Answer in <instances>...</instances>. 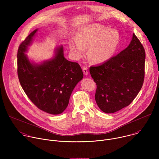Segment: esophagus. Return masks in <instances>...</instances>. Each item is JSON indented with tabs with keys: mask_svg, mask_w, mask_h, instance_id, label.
I'll list each match as a JSON object with an SVG mask.
<instances>
[{
	"mask_svg": "<svg viewBox=\"0 0 159 159\" xmlns=\"http://www.w3.org/2000/svg\"><path fill=\"white\" fill-rule=\"evenodd\" d=\"M82 70H83V73H84V74L85 75H88L89 72H88V70H87V67H84L83 69H82Z\"/></svg>",
	"mask_w": 159,
	"mask_h": 159,
	"instance_id": "obj_1",
	"label": "esophagus"
}]
</instances>
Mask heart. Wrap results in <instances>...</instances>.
Returning a JSON list of instances; mask_svg holds the SVG:
<instances>
[{
  "mask_svg": "<svg viewBox=\"0 0 159 159\" xmlns=\"http://www.w3.org/2000/svg\"><path fill=\"white\" fill-rule=\"evenodd\" d=\"M120 43V35L115 30L98 24L90 25L83 28L75 38L69 41L68 44L77 58L82 57L85 48H89V59L96 63H104L115 55Z\"/></svg>",
  "mask_w": 159,
  "mask_h": 159,
  "instance_id": "1",
  "label": "heart"
}]
</instances>
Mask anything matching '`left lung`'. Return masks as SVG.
I'll use <instances>...</instances> for the list:
<instances>
[{
  "mask_svg": "<svg viewBox=\"0 0 159 159\" xmlns=\"http://www.w3.org/2000/svg\"><path fill=\"white\" fill-rule=\"evenodd\" d=\"M145 52L134 34L124 50L104 63L90 67L97 88L100 109L113 113L129 105L141 90L145 77Z\"/></svg>",
  "mask_w": 159,
  "mask_h": 159,
  "instance_id": "1",
  "label": "left lung"
}]
</instances>
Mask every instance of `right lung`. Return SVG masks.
Here are the masks:
<instances>
[{
  "instance_id": "1",
  "label": "right lung",
  "mask_w": 159,
  "mask_h": 159,
  "mask_svg": "<svg viewBox=\"0 0 159 159\" xmlns=\"http://www.w3.org/2000/svg\"><path fill=\"white\" fill-rule=\"evenodd\" d=\"M38 29L19 45L17 75L24 91L39 109L52 115L62 113L69 104L75 85L83 77L79 63L67 60L62 46L55 50L53 59L40 64L31 62L25 53Z\"/></svg>"
}]
</instances>
